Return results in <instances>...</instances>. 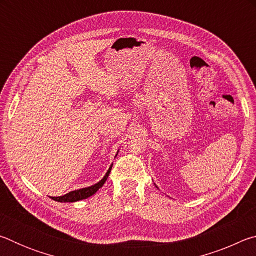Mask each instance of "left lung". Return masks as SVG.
<instances>
[{
  "mask_svg": "<svg viewBox=\"0 0 256 256\" xmlns=\"http://www.w3.org/2000/svg\"><path fill=\"white\" fill-rule=\"evenodd\" d=\"M156 188H157V186H156Z\"/></svg>",
  "mask_w": 256,
  "mask_h": 256,
  "instance_id": "1",
  "label": "left lung"
}]
</instances>
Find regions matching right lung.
Listing matches in <instances>:
<instances>
[{
	"label": "right lung",
	"instance_id": "1",
	"mask_svg": "<svg viewBox=\"0 0 256 256\" xmlns=\"http://www.w3.org/2000/svg\"><path fill=\"white\" fill-rule=\"evenodd\" d=\"M116 156H118V154H116ZM112 164H110V167L108 168V170L105 174V176H104L98 182V183L94 184L92 186H88V188L71 190V192L64 194V196H52V198H53L54 201H58V202H76L80 200H84V198L94 196V194L96 193L104 184H105V182L107 180V177H108V175H110V172L112 170Z\"/></svg>",
	"mask_w": 256,
	"mask_h": 256
}]
</instances>
